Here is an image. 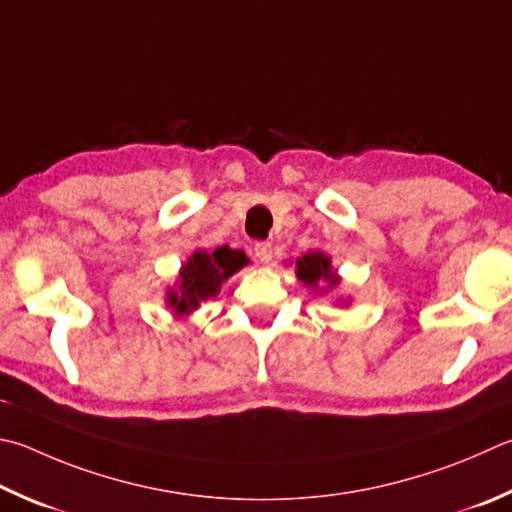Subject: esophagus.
I'll return each mask as SVG.
<instances>
[{
	"instance_id": "esophagus-1",
	"label": "esophagus",
	"mask_w": 512,
	"mask_h": 512,
	"mask_svg": "<svg viewBox=\"0 0 512 512\" xmlns=\"http://www.w3.org/2000/svg\"><path fill=\"white\" fill-rule=\"evenodd\" d=\"M255 257L262 264H268L273 259V246L268 244V241H257V244H255Z\"/></svg>"
}]
</instances>
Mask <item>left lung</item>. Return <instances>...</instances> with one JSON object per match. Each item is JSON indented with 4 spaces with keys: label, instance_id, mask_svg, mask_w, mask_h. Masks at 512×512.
Segmentation results:
<instances>
[{
    "label": "left lung",
    "instance_id": "obj_1",
    "mask_svg": "<svg viewBox=\"0 0 512 512\" xmlns=\"http://www.w3.org/2000/svg\"><path fill=\"white\" fill-rule=\"evenodd\" d=\"M297 277L304 284L309 286H318L320 282H329L331 286L338 284V277L331 273V262L329 257H324L322 253H309L302 259H297Z\"/></svg>",
    "mask_w": 512,
    "mask_h": 512
}]
</instances>
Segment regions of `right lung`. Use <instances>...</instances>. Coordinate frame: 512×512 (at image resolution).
<instances>
[{
  "instance_id": "obj_1",
  "label": "right lung",
  "mask_w": 512,
  "mask_h": 512,
  "mask_svg": "<svg viewBox=\"0 0 512 512\" xmlns=\"http://www.w3.org/2000/svg\"><path fill=\"white\" fill-rule=\"evenodd\" d=\"M246 264V255L241 250H232L228 246H219L206 253L197 250L181 271L179 293L170 291L167 304L174 306V313H188L197 309L201 300L219 293L221 282H226L232 273H237Z\"/></svg>"
}]
</instances>
